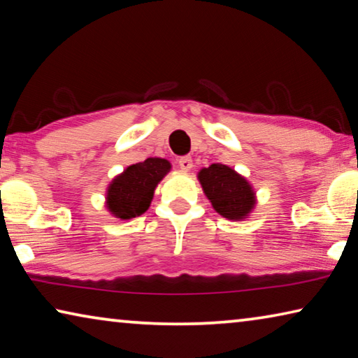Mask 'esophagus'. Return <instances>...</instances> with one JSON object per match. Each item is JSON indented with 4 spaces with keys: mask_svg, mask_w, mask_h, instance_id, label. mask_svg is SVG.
<instances>
[{
    "mask_svg": "<svg viewBox=\"0 0 358 358\" xmlns=\"http://www.w3.org/2000/svg\"><path fill=\"white\" fill-rule=\"evenodd\" d=\"M178 166L183 172H189L194 164H192V159L189 156H183V157H180V159H178Z\"/></svg>",
    "mask_w": 358,
    "mask_h": 358,
    "instance_id": "obj_1",
    "label": "esophagus"
}]
</instances>
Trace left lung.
<instances>
[{
  "instance_id": "8db88e82",
  "label": "left lung",
  "mask_w": 358,
  "mask_h": 358,
  "mask_svg": "<svg viewBox=\"0 0 358 358\" xmlns=\"http://www.w3.org/2000/svg\"><path fill=\"white\" fill-rule=\"evenodd\" d=\"M203 194L216 213L230 221H245L256 208L257 197L243 175L226 164H211L197 173Z\"/></svg>"
}]
</instances>
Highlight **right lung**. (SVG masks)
I'll list each match as a JSON object with an SVG mask.
<instances>
[{"instance_id":"right-lung-1","label":"right lung","mask_w":358,"mask_h":358,"mask_svg":"<svg viewBox=\"0 0 358 358\" xmlns=\"http://www.w3.org/2000/svg\"><path fill=\"white\" fill-rule=\"evenodd\" d=\"M171 162L162 157H148L128 166L106 189V208L118 220H132L143 215L153 201L156 186L171 172Z\"/></svg>"}]
</instances>
